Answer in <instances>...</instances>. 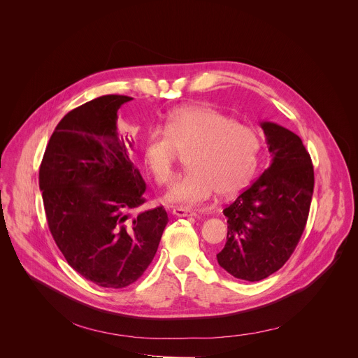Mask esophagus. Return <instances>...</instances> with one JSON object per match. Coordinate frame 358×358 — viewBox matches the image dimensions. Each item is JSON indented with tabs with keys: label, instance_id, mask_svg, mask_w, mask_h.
Returning a JSON list of instances; mask_svg holds the SVG:
<instances>
[{
	"label": "esophagus",
	"instance_id": "1",
	"mask_svg": "<svg viewBox=\"0 0 358 358\" xmlns=\"http://www.w3.org/2000/svg\"><path fill=\"white\" fill-rule=\"evenodd\" d=\"M172 213L179 216V217H185V216H196V212L192 210V209H187V208H183V206H176L172 209Z\"/></svg>",
	"mask_w": 358,
	"mask_h": 358
}]
</instances>
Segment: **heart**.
I'll return each mask as SVG.
<instances>
[{
    "label": "heart",
    "mask_w": 358,
    "mask_h": 358,
    "mask_svg": "<svg viewBox=\"0 0 358 358\" xmlns=\"http://www.w3.org/2000/svg\"><path fill=\"white\" fill-rule=\"evenodd\" d=\"M260 136L255 128L208 106H186L172 111L165 129L153 128L143 143V161L154 180L166 186L175 176L179 153H189V172L179 179L166 201L196 205L215 193L230 197L255 175Z\"/></svg>",
    "instance_id": "obj_1"
}]
</instances>
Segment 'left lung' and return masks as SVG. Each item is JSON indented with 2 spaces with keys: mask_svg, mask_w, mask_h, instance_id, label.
<instances>
[{
  "mask_svg": "<svg viewBox=\"0 0 358 358\" xmlns=\"http://www.w3.org/2000/svg\"><path fill=\"white\" fill-rule=\"evenodd\" d=\"M273 159L234 203L223 209L227 241L216 255L229 274L260 281L294 254L306 227L314 169L302 139L289 129L260 122Z\"/></svg>",
  "mask_w": 358,
  "mask_h": 358,
  "instance_id": "1",
  "label": "left lung"
}]
</instances>
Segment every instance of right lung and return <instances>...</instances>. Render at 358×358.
I'll list each match as a JSON object with an SVG mask.
<instances>
[{"label":"right lung","mask_w":358,"mask_h":358,"mask_svg":"<svg viewBox=\"0 0 358 358\" xmlns=\"http://www.w3.org/2000/svg\"><path fill=\"white\" fill-rule=\"evenodd\" d=\"M132 101L104 95L69 111L52 134L40 190L52 237L67 263L103 288L134 284L149 267L168 223L164 206L131 215L146 183L129 158L117 111Z\"/></svg>","instance_id":"obj_1"}]
</instances>
